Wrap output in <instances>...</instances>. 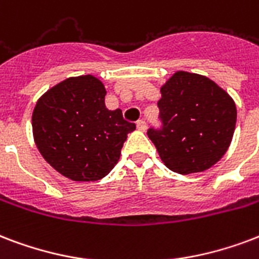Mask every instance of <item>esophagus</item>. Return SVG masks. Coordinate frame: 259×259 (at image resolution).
<instances>
[{"instance_id":"obj_1","label":"esophagus","mask_w":259,"mask_h":259,"mask_svg":"<svg viewBox=\"0 0 259 259\" xmlns=\"http://www.w3.org/2000/svg\"><path fill=\"white\" fill-rule=\"evenodd\" d=\"M137 129L141 130V132H145L147 130V122L143 121V119L137 121Z\"/></svg>"}]
</instances>
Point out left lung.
<instances>
[{
	"label": "left lung",
	"mask_w": 259,
	"mask_h": 259,
	"mask_svg": "<svg viewBox=\"0 0 259 259\" xmlns=\"http://www.w3.org/2000/svg\"><path fill=\"white\" fill-rule=\"evenodd\" d=\"M160 129L148 137L171 171L201 172L222 159L230 147L236 123V106L210 78L177 72L161 87Z\"/></svg>",
	"instance_id": "obj_1"
}]
</instances>
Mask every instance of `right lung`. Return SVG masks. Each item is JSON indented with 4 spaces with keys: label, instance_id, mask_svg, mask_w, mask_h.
<instances>
[{
    "label": "right lung",
    "instance_id": "1",
    "mask_svg": "<svg viewBox=\"0 0 259 259\" xmlns=\"http://www.w3.org/2000/svg\"><path fill=\"white\" fill-rule=\"evenodd\" d=\"M96 77H70L49 90L32 112L33 140L45 160L76 182L99 181L119 160L136 125L104 104Z\"/></svg>",
    "mask_w": 259,
    "mask_h": 259
}]
</instances>
